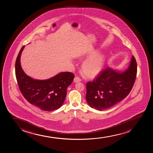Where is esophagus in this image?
Wrapping results in <instances>:
<instances>
[{
    "label": "esophagus",
    "mask_w": 153,
    "mask_h": 153,
    "mask_svg": "<svg viewBox=\"0 0 153 153\" xmlns=\"http://www.w3.org/2000/svg\"><path fill=\"white\" fill-rule=\"evenodd\" d=\"M81 80L80 78L78 77H76L74 79V81L75 83H77V82H80Z\"/></svg>",
    "instance_id": "1"
}]
</instances>
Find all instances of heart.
<instances>
[{"label":"heart","mask_w":153,"mask_h":153,"mask_svg":"<svg viewBox=\"0 0 153 153\" xmlns=\"http://www.w3.org/2000/svg\"><path fill=\"white\" fill-rule=\"evenodd\" d=\"M99 53L97 51H92L86 56L88 59L82 65L81 71L88 78H93L98 75L104 68L105 56L103 53Z\"/></svg>","instance_id":"b5f03b06"}]
</instances>
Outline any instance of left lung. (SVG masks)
<instances>
[{"mask_svg":"<svg viewBox=\"0 0 153 153\" xmlns=\"http://www.w3.org/2000/svg\"><path fill=\"white\" fill-rule=\"evenodd\" d=\"M137 74V63L132 56L123 71L107 68L92 82L86 84V99L92 108L102 111L121 102L130 93Z\"/></svg>","mask_w":153,"mask_h":153,"instance_id":"obj_1","label":"left lung"}]
</instances>
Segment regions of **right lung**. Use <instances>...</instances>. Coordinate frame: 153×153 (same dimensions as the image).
<instances>
[{
	"label": "right lung",
	"mask_w": 153,
	"mask_h": 153,
	"mask_svg": "<svg viewBox=\"0 0 153 153\" xmlns=\"http://www.w3.org/2000/svg\"><path fill=\"white\" fill-rule=\"evenodd\" d=\"M25 46L16 58L15 72L16 80L24 97L30 104L42 110L51 111L62 105L66 99L67 89L74 79L71 72H61L46 80L33 79L25 74L22 68L20 59Z\"/></svg>",
	"instance_id": "right-lung-1"
}]
</instances>
